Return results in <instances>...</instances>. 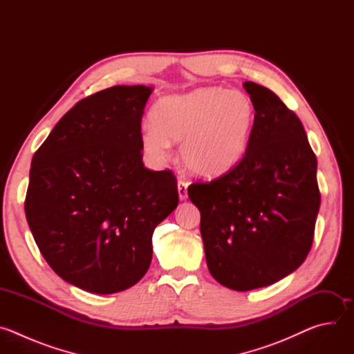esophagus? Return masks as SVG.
<instances>
[{
    "instance_id": "1",
    "label": "esophagus",
    "mask_w": 354,
    "mask_h": 354,
    "mask_svg": "<svg viewBox=\"0 0 354 354\" xmlns=\"http://www.w3.org/2000/svg\"><path fill=\"white\" fill-rule=\"evenodd\" d=\"M178 192H179V198L186 200L187 198V182L183 179L178 180Z\"/></svg>"
}]
</instances>
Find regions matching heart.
Instances as JSON below:
<instances>
[{"label": "heart", "instance_id": "b5f03b06", "mask_svg": "<svg viewBox=\"0 0 354 354\" xmlns=\"http://www.w3.org/2000/svg\"><path fill=\"white\" fill-rule=\"evenodd\" d=\"M153 127H144L141 145L156 160H164L169 142H180V158L194 176L216 178L245 157L255 106L241 91L223 86L197 88L160 99L151 111Z\"/></svg>", "mask_w": 354, "mask_h": 354}]
</instances>
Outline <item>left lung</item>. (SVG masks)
I'll list each match as a JSON object with an SVG mask.
<instances>
[{"instance_id":"1","label":"left lung","mask_w":354,"mask_h":354,"mask_svg":"<svg viewBox=\"0 0 354 354\" xmlns=\"http://www.w3.org/2000/svg\"><path fill=\"white\" fill-rule=\"evenodd\" d=\"M243 86L255 106L245 157L187 189L200 210L207 268L236 291L273 284L306 261L321 205L317 157L301 120L269 88Z\"/></svg>"}]
</instances>
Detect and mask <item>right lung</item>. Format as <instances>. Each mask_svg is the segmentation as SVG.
<instances>
[{
  "instance_id": "add662e5",
  "label": "right lung",
  "mask_w": 354,
  "mask_h": 354,
  "mask_svg": "<svg viewBox=\"0 0 354 354\" xmlns=\"http://www.w3.org/2000/svg\"><path fill=\"white\" fill-rule=\"evenodd\" d=\"M151 92L116 85L81 99L32 158L25 213L35 242L63 280L89 292L134 286L153 259L156 227L178 206L174 172L142 162Z\"/></svg>"
}]
</instances>
